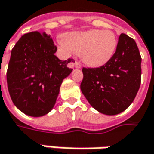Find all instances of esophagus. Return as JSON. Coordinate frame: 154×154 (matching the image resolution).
<instances>
[{
	"mask_svg": "<svg viewBox=\"0 0 154 154\" xmlns=\"http://www.w3.org/2000/svg\"><path fill=\"white\" fill-rule=\"evenodd\" d=\"M74 66L76 67V68H81V64L79 63V62H77V61H76L75 63H74Z\"/></svg>",
	"mask_w": 154,
	"mask_h": 154,
	"instance_id": "obj_1",
	"label": "esophagus"
}]
</instances>
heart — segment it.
Returning <instances> with one entry per match:
<instances>
[{
  "label": "heart",
  "instance_id": "obj_1",
  "mask_svg": "<svg viewBox=\"0 0 154 154\" xmlns=\"http://www.w3.org/2000/svg\"><path fill=\"white\" fill-rule=\"evenodd\" d=\"M60 43L67 50L80 54L86 65L98 67L107 63L114 55L118 38L110 29H91L70 33Z\"/></svg>",
  "mask_w": 154,
  "mask_h": 154
}]
</instances>
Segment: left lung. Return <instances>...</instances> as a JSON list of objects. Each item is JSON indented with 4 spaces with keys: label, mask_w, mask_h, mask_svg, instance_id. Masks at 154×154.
Returning <instances> with one entry per match:
<instances>
[{
    "label": "left lung",
    "mask_w": 154,
    "mask_h": 154,
    "mask_svg": "<svg viewBox=\"0 0 154 154\" xmlns=\"http://www.w3.org/2000/svg\"><path fill=\"white\" fill-rule=\"evenodd\" d=\"M141 57L135 40L127 35L119 37L112 59L97 68H82L81 90L95 110L116 115L133 102L140 85Z\"/></svg>",
    "instance_id": "obj_1"
}]
</instances>
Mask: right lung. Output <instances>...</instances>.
I'll return each instance as SVG.
<instances>
[{
    "label": "right lung",
    "mask_w": 154,
    "mask_h": 154,
    "mask_svg": "<svg viewBox=\"0 0 154 154\" xmlns=\"http://www.w3.org/2000/svg\"><path fill=\"white\" fill-rule=\"evenodd\" d=\"M50 35L32 31L21 36L12 49L7 72L11 99L16 107L31 117L53 109L64 78L72 69L73 59L60 60Z\"/></svg>",
    "instance_id": "1"
}]
</instances>
